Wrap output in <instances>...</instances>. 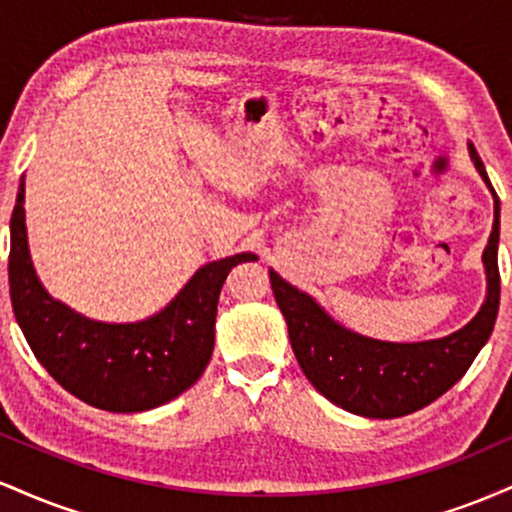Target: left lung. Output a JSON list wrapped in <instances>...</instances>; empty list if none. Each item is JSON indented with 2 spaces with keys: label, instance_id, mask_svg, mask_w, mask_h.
<instances>
[{
  "label": "left lung",
  "instance_id": "left-lung-1",
  "mask_svg": "<svg viewBox=\"0 0 512 512\" xmlns=\"http://www.w3.org/2000/svg\"><path fill=\"white\" fill-rule=\"evenodd\" d=\"M469 154L481 178L491 187L474 146ZM493 192V187H491ZM496 221L484 250L489 293L469 325L443 339L419 344H390L339 327L313 298L269 272L272 291L289 325V339L305 378L330 402L368 419H395L436 402L467 373L481 346L489 342L501 303L498 274V195Z\"/></svg>",
  "mask_w": 512,
  "mask_h": 512
}]
</instances>
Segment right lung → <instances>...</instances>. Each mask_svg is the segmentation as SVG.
I'll return each mask as SVG.
<instances>
[{
  "label": "right lung",
  "mask_w": 512,
  "mask_h": 512,
  "mask_svg": "<svg viewBox=\"0 0 512 512\" xmlns=\"http://www.w3.org/2000/svg\"><path fill=\"white\" fill-rule=\"evenodd\" d=\"M252 252L204 264L163 313L134 325H105L76 315L40 286L28 255L23 182L11 214L9 293L28 346L52 378L81 402L105 411H146L199 380L214 351L223 281Z\"/></svg>",
  "instance_id": "1"
}]
</instances>
